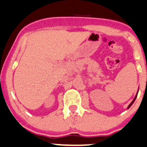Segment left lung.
Instances as JSON below:
<instances>
[{
	"mask_svg": "<svg viewBox=\"0 0 147 147\" xmlns=\"http://www.w3.org/2000/svg\"><path fill=\"white\" fill-rule=\"evenodd\" d=\"M138 93H137V94H136V96H135V98H134V99H133V101H132V102H131V103H130V105H128V108H130V106H131V105H133V102H135V99H136L137 96H138Z\"/></svg>",
	"mask_w": 147,
	"mask_h": 147,
	"instance_id": "left-lung-1",
	"label": "left lung"
}]
</instances>
